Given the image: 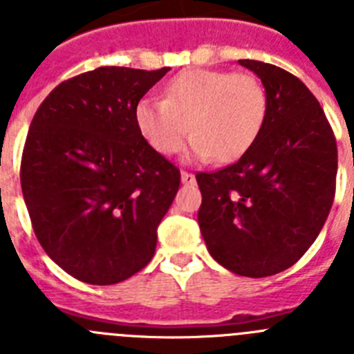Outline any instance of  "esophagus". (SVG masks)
<instances>
[{
	"instance_id": "obj_1",
	"label": "esophagus",
	"mask_w": 354,
	"mask_h": 354,
	"mask_svg": "<svg viewBox=\"0 0 354 354\" xmlns=\"http://www.w3.org/2000/svg\"><path fill=\"white\" fill-rule=\"evenodd\" d=\"M180 179H183L184 184H193V183H195V175H193L192 171L183 170V171H180Z\"/></svg>"
}]
</instances>
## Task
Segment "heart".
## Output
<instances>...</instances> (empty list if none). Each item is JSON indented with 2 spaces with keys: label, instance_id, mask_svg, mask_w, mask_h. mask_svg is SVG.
Returning a JSON list of instances; mask_svg holds the SVG:
<instances>
[{
  "label": "heart",
  "instance_id": "1",
  "mask_svg": "<svg viewBox=\"0 0 354 354\" xmlns=\"http://www.w3.org/2000/svg\"><path fill=\"white\" fill-rule=\"evenodd\" d=\"M268 117L261 81L245 72L187 68L165 86L162 99L143 97L134 106L142 138L158 154H175L187 131L189 154L228 162L241 158L259 138Z\"/></svg>",
  "mask_w": 354,
  "mask_h": 354
}]
</instances>
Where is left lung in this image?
Instances as JSON below:
<instances>
[{
	"label": "left lung",
	"instance_id": "left-lung-1",
	"mask_svg": "<svg viewBox=\"0 0 354 354\" xmlns=\"http://www.w3.org/2000/svg\"><path fill=\"white\" fill-rule=\"evenodd\" d=\"M261 77L268 117L236 162L198 171L200 232L218 264L241 277L287 270L319 236L337 184V140L314 93L298 77L239 60Z\"/></svg>",
	"mask_w": 354,
	"mask_h": 354
}]
</instances>
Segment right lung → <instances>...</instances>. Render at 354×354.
Listing matches in <instances>:
<instances>
[{"mask_svg":"<svg viewBox=\"0 0 354 354\" xmlns=\"http://www.w3.org/2000/svg\"><path fill=\"white\" fill-rule=\"evenodd\" d=\"M99 67L62 81L37 109L21 187L40 246L92 286L150 262L180 171L142 138L134 106L167 72Z\"/></svg>","mask_w":354,"mask_h":354,"instance_id":"add662e5","label":"right lung"}]
</instances>
